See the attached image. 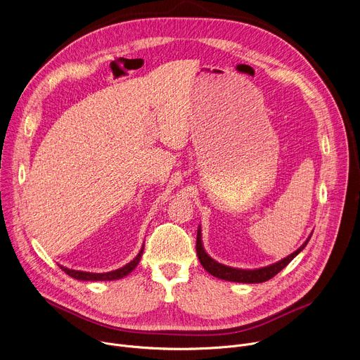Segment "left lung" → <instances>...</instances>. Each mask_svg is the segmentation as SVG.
I'll list each match as a JSON object with an SVG mask.
<instances>
[{
    "label": "left lung",
    "mask_w": 360,
    "mask_h": 360,
    "mask_svg": "<svg viewBox=\"0 0 360 360\" xmlns=\"http://www.w3.org/2000/svg\"><path fill=\"white\" fill-rule=\"evenodd\" d=\"M312 235H309L304 240V243L296 249L293 253H290L286 258L259 268V269H239V268H231L226 265H222L219 262H217L215 259H212L211 256L205 252L203 245H202V233H200V226L198 228V235H196V253H198V259L200 262V265L203 266V269L210 272L212 276L224 279V281H229V282H239V283H261V282H266L271 278H274L276 274H279L293 258L303 250V248L309 242Z\"/></svg>",
    "instance_id": "obj_1"
}]
</instances>
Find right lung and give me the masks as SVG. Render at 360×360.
Listing matches in <instances>:
<instances>
[{"label":"right lung","mask_w":360,"mask_h":360,"mask_svg":"<svg viewBox=\"0 0 360 360\" xmlns=\"http://www.w3.org/2000/svg\"><path fill=\"white\" fill-rule=\"evenodd\" d=\"M142 252H143V246L141 248L139 253L135 256V258L127 264L125 266L120 268V269H115V271H111V272H105V274H92V272H82V271H74V269H68L63 265H60V268L71 278L74 279H78V281H115V279H121L127 275H129L135 268L136 265L139 264L141 261V256H142Z\"/></svg>","instance_id":"right-lung-1"}]
</instances>
